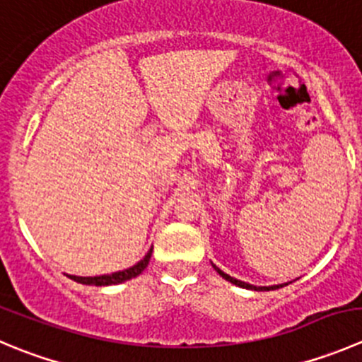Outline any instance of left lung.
I'll return each instance as SVG.
<instances>
[{
	"label": "left lung",
	"mask_w": 362,
	"mask_h": 362,
	"mask_svg": "<svg viewBox=\"0 0 362 362\" xmlns=\"http://www.w3.org/2000/svg\"><path fill=\"white\" fill-rule=\"evenodd\" d=\"M212 267H214V269L217 270V274H219L221 278H224V279H226V281L233 283V285L240 286V288H247V290H256V292H263V290H278V288H281V286H286V285H288V283H283V285H274V286H255V285H249V283L238 281V279H235V278H231V276L224 274L223 270H221L219 267L214 265V263H212Z\"/></svg>",
	"instance_id": "1"
}]
</instances>
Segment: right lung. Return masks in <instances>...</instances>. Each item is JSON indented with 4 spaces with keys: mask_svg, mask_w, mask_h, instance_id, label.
I'll return each mask as SVG.
<instances>
[{
    "mask_svg": "<svg viewBox=\"0 0 362 362\" xmlns=\"http://www.w3.org/2000/svg\"><path fill=\"white\" fill-rule=\"evenodd\" d=\"M150 256H152V247L146 252L145 258L139 259L136 265L129 267V269L120 270V272H113V274H104V276H93V278H81V276H70V279H74L76 283H81V285H92V286H110V285H120V283L129 281V279L136 278L146 269L150 262Z\"/></svg>",
    "mask_w": 362,
    "mask_h": 362,
    "instance_id": "obj_1",
    "label": "right lung"
}]
</instances>
